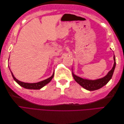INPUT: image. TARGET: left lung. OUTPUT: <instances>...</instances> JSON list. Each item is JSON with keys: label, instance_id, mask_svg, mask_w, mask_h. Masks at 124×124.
Listing matches in <instances>:
<instances>
[{"label": "left lung", "instance_id": "obj_1", "mask_svg": "<svg viewBox=\"0 0 124 124\" xmlns=\"http://www.w3.org/2000/svg\"><path fill=\"white\" fill-rule=\"evenodd\" d=\"M114 63L113 68H112V69L108 73V74L105 77H104L103 78L94 80L85 79L75 75L74 73L72 72L73 77L75 80L79 85H80L82 87H83L87 90L94 91L99 89L107 84L111 79L112 76H113L116 64L115 55L114 56Z\"/></svg>", "mask_w": 124, "mask_h": 124}]
</instances>
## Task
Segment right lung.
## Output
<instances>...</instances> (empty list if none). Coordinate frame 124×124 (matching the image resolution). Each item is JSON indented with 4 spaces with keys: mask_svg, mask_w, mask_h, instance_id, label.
Here are the masks:
<instances>
[{
    "mask_svg": "<svg viewBox=\"0 0 124 124\" xmlns=\"http://www.w3.org/2000/svg\"><path fill=\"white\" fill-rule=\"evenodd\" d=\"M9 70H10V69H9ZM10 70L11 74V75H12V76H13L14 80L16 82V83L19 85H20L21 86L25 88H26V89H36L37 90V89H41V88L43 87L46 84L49 83L54 76V74H53V75L50 77V78L47 79L46 80L37 82V83H25V82H23L20 81L18 80H17L14 77L12 72Z\"/></svg>",
    "mask_w": 124,
    "mask_h": 124,
    "instance_id": "obj_1",
    "label": "right lung"
}]
</instances>
